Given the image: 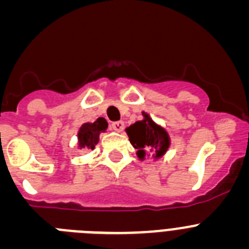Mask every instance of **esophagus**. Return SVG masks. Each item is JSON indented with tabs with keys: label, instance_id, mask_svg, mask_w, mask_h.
Here are the masks:
<instances>
[{
	"label": "esophagus",
	"instance_id": "obj_1",
	"mask_svg": "<svg viewBox=\"0 0 249 249\" xmlns=\"http://www.w3.org/2000/svg\"><path fill=\"white\" fill-rule=\"evenodd\" d=\"M112 129L116 132H122L123 128H124V122L123 121H116V122H113L111 124Z\"/></svg>",
	"mask_w": 249,
	"mask_h": 249
}]
</instances>
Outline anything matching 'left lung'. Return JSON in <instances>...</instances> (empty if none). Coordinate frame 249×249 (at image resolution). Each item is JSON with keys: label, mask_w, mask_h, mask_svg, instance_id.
Instances as JSON below:
<instances>
[{"label": "left lung", "mask_w": 249, "mask_h": 249, "mask_svg": "<svg viewBox=\"0 0 249 249\" xmlns=\"http://www.w3.org/2000/svg\"><path fill=\"white\" fill-rule=\"evenodd\" d=\"M143 114V120L137 121L126 128L129 142L137 149V156L140 160H144L146 151L153 153V157L160 158L169 148L171 141L164 128L158 126L147 113Z\"/></svg>", "instance_id": "left-lung-1"}]
</instances>
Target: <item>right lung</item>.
Masks as SVG:
<instances>
[{
	"label": "right lung",
	"instance_id": "add662e5",
	"mask_svg": "<svg viewBox=\"0 0 249 249\" xmlns=\"http://www.w3.org/2000/svg\"><path fill=\"white\" fill-rule=\"evenodd\" d=\"M108 124L105 118H97L93 123H83L78 131V147L80 148L93 149L94 146L98 143L100 133L106 132Z\"/></svg>",
	"mask_w": 249,
	"mask_h": 249
}]
</instances>
